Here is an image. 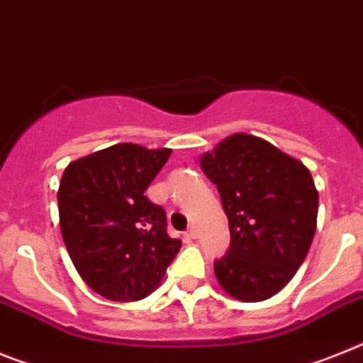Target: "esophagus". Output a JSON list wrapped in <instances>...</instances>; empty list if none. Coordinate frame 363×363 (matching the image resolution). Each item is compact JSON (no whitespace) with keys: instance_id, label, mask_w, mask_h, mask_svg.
<instances>
[{"instance_id":"esophagus-1","label":"esophagus","mask_w":363,"mask_h":363,"mask_svg":"<svg viewBox=\"0 0 363 363\" xmlns=\"http://www.w3.org/2000/svg\"><path fill=\"white\" fill-rule=\"evenodd\" d=\"M187 237L189 238H196L198 237V231H196V228H191L187 231Z\"/></svg>"}]
</instances>
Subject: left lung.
Masks as SVG:
<instances>
[{
	"label": "left lung",
	"instance_id": "1",
	"mask_svg": "<svg viewBox=\"0 0 363 363\" xmlns=\"http://www.w3.org/2000/svg\"><path fill=\"white\" fill-rule=\"evenodd\" d=\"M200 167L218 187L231 233L216 281L238 301L270 299L292 281L314 238L320 196L311 170L244 132L202 154Z\"/></svg>",
	"mask_w": 363,
	"mask_h": 363
}]
</instances>
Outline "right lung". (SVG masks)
I'll use <instances>...</instances> for the list:
<instances>
[{"label": "right lung", "instance_id": "add662e5", "mask_svg": "<svg viewBox=\"0 0 363 363\" xmlns=\"http://www.w3.org/2000/svg\"><path fill=\"white\" fill-rule=\"evenodd\" d=\"M170 148L119 143L71 161L57 200L60 233L79 275L110 301H138L161 284L182 247L145 191Z\"/></svg>", "mask_w": 363, "mask_h": 363}]
</instances>
